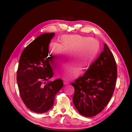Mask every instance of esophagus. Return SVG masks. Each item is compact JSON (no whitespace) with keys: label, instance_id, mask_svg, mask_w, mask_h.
<instances>
[{"label":"esophagus","instance_id":"1","mask_svg":"<svg viewBox=\"0 0 132 132\" xmlns=\"http://www.w3.org/2000/svg\"><path fill=\"white\" fill-rule=\"evenodd\" d=\"M63 82H64V85H67V84H69V82L67 80H64Z\"/></svg>","mask_w":132,"mask_h":132}]
</instances>
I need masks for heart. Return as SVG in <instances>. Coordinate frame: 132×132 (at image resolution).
Here are the masks:
<instances>
[{"label":"heart","instance_id":"b5f03b06","mask_svg":"<svg viewBox=\"0 0 132 132\" xmlns=\"http://www.w3.org/2000/svg\"><path fill=\"white\" fill-rule=\"evenodd\" d=\"M100 50L97 40L79 35H64L58 39V44L51 43L49 46L50 61L59 64L68 54L71 62L63 66L59 74L67 78L78 74L80 68H88L96 59Z\"/></svg>","mask_w":132,"mask_h":132}]
</instances>
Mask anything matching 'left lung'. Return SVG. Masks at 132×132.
I'll return each mask as SVG.
<instances>
[{
    "mask_svg": "<svg viewBox=\"0 0 132 132\" xmlns=\"http://www.w3.org/2000/svg\"><path fill=\"white\" fill-rule=\"evenodd\" d=\"M89 68L71 84L75 90L73 101L76 109L83 116L93 117L109 102L117 77L114 58L106 43L103 52Z\"/></svg>",
    "mask_w": 132,
    "mask_h": 132,
    "instance_id": "left-lung-1",
    "label": "left lung"
}]
</instances>
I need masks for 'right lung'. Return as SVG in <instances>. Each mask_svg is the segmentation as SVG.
<instances>
[{"instance_id": "add662e5", "label": "right lung", "mask_w": 132, "mask_h": 132, "mask_svg": "<svg viewBox=\"0 0 132 132\" xmlns=\"http://www.w3.org/2000/svg\"><path fill=\"white\" fill-rule=\"evenodd\" d=\"M54 35L39 36L25 47L20 57L16 77L20 95L26 106L34 112L49 111L55 95L63 86L61 79L48 81L53 76L48 57V45Z\"/></svg>"}]
</instances>
